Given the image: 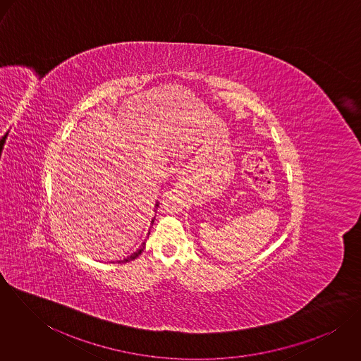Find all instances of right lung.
I'll return each mask as SVG.
<instances>
[{
  "instance_id": "1",
  "label": "right lung",
  "mask_w": 361,
  "mask_h": 361,
  "mask_svg": "<svg viewBox=\"0 0 361 361\" xmlns=\"http://www.w3.org/2000/svg\"><path fill=\"white\" fill-rule=\"evenodd\" d=\"M155 206L158 207V204H155ZM153 222H154V221H153ZM149 233H150V232H149ZM145 246H146V243H143V245H142V247H140V249H139L136 253H133L130 257H128L126 259H123L122 262H128V261H132V259H135V258L139 257V256L142 255V252L145 250Z\"/></svg>"
}]
</instances>
